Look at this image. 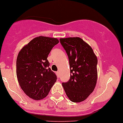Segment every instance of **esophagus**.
I'll return each instance as SVG.
<instances>
[{"mask_svg":"<svg viewBox=\"0 0 123 123\" xmlns=\"http://www.w3.org/2000/svg\"><path fill=\"white\" fill-rule=\"evenodd\" d=\"M56 73L57 74H59V71H57V72H56Z\"/></svg>","mask_w":123,"mask_h":123,"instance_id":"34e87169","label":"esophagus"}]
</instances>
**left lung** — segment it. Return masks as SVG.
<instances>
[{
  "instance_id": "obj_1",
  "label": "left lung",
  "mask_w": 123,
  "mask_h": 123,
  "mask_svg": "<svg viewBox=\"0 0 123 123\" xmlns=\"http://www.w3.org/2000/svg\"><path fill=\"white\" fill-rule=\"evenodd\" d=\"M70 66V78L62 83L71 101H84L93 92L97 80V58L89 45L79 37L60 38Z\"/></svg>"
}]
</instances>
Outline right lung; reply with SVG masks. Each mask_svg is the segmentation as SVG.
I'll return each mask as SVG.
<instances>
[{
    "mask_svg": "<svg viewBox=\"0 0 123 123\" xmlns=\"http://www.w3.org/2000/svg\"><path fill=\"white\" fill-rule=\"evenodd\" d=\"M59 43L55 38L38 37L19 51L16 60V74L21 89L32 99L38 100L47 96L57 80L49 68L48 55Z\"/></svg>",
    "mask_w": 123,
    "mask_h": 123,
    "instance_id": "1",
    "label": "right lung"
}]
</instances>
